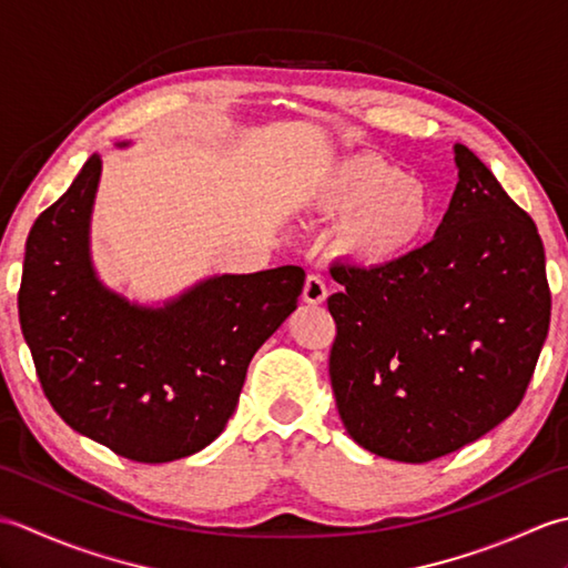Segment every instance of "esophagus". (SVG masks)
Returning <instances> with one entry per match:
<instances>
[{
	"instance_id": "34e87169",
	"label": "esophagus",
	"mask_w": 568,
	"mask_h": 568,
	"mask_svg": "<svg viewBox=\"0 0 568 568\" xmlns=\"http://www.w3.org/2000/svg\"><path fill=\"white\" fill-rule=\"evenodd\" d=\"M303 300L310 305H320V303H324V300H327V285H324V277L320 273H310L305 277Z\"/></svg>"
}]
</instances>
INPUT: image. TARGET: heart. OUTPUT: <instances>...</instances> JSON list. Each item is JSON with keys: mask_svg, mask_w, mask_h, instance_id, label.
Instances as JSON below:
<instances>
[{"mask_svg": "<svg viewBox=\"0 0 568 568\" xmlns=\"http://www.w3.org/2000/svg\"><path fill=\"white\" fill-rule=\"evenodd\" d=\"M320 204L327 212L346 214L342 246L366 263L405 256L432 220L429 190L373 155L336 165L320 190Z\"/></svg>", "mask_w": 568, "mask_h": 568, "instance_id": "obj_1", "label": "heart"}]
</instances>
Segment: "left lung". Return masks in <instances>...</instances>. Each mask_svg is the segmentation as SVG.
<instances>
[{
	"mask_svg": "<svg viewBox=\"0 0 568 568\" xmlns=\"http://www.w3.org/2000/svg\"><path fill=\"white\" fill-rule=\"evenodd\" d=\"M429 244L390 263L336 261L329 378L364 449L425 464L476 442L523 403L549 332L537 226L474 151Z\"/></svg>",
	"mask_w": 568,
	"mask_h": 568,
	"instance_id": "1",
	"label": "left lung"
}]
</instances>
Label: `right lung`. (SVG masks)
<instances>
[{"label": "right lung", "mask_w": 568, "mask_h": 568, "mask_svg": "<svg viewBox=\"0 0 568 568\" xmlns=\"http://www.w3.org/2000/svg\"><path fill=\"white\" fill-rule=\"evenodd\" d=\"M100 168L92 155L31 226L21 332L65 425L131 462H175L220 437L253 354L297 307L305 271L216 275L165 307L131 305L90 263Z\"/></svg>", "instance_id": "add662e5"}]
</instances>
